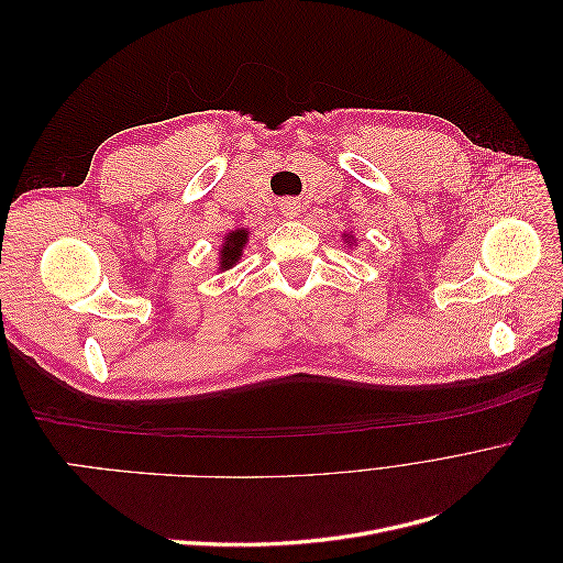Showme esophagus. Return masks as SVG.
Returning <instances> with one entry per match:
<instances>
[{"mask_svg": "<svg viewBox=\"0 0 563 563\" xmlns=\"http://www.w3.org/2000/svg\"><path fill=\"white\" fill-rule=\"evenodd\" d=\"M282 213H284L286 218H298L300 203H298L296 199H284V201H282Z\"/></svg>", "mask_w": 563, "mask_h": 563, "instance_id": "esophagus-1", "label": "esophagus"}]
</instances>
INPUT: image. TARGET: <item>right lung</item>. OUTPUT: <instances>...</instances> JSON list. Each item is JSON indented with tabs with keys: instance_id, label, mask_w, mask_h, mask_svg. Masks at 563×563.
I'll use <instances>...</instances> for the list:
<instances>
[{
	"instance_id": "1",
	"label": "right lung",
	"mask_w": 563,
	"mask_h": 563,
	"mask_svg": "<svg viewBox=\"0 0 563 563\" xmlns=\"http://www.w3.org/2000/svg\"><path fill=\"white\" fill-rule=\"evenodd\" d=\"M246 230H234L228 234V242L223 246V251H220V269H230L236 261H240L242 255V249L246 244Z\"/></svg>"
}]
</instances>
